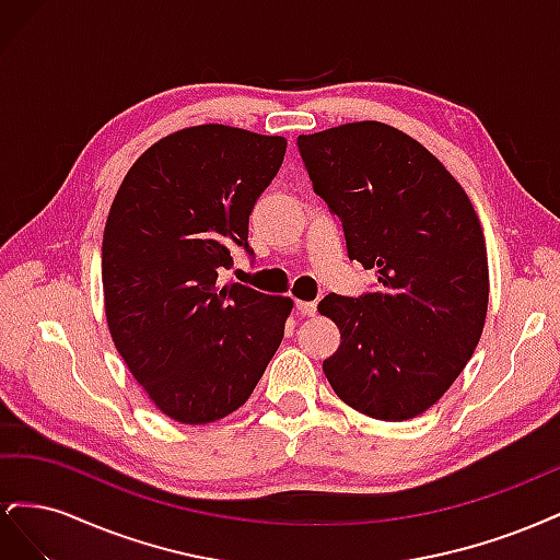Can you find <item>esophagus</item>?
<instances>
[{
  "label": "esophagus",
  "instance_id": "obj_1",
  "mask_svg": "<svg viewBox=\"0 0 560 560\" xmlns=\"http://www.w3.org/2000/svg\"><path fill=\"white\" fill-rule=\"evenodd\" d=\"M296 311L301 313V315H315L317 313V303L315 301H296Z\"/></svg>",
  "mask_w": 560,
  "mask_h": 560
}]
</instances>
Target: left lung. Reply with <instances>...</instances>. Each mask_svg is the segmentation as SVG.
Segmentation results:
<instances>
[{
  "mask_svg": "<svg viewBox=\"0 0 560 560\" xmlns=\"http://www.w3.org/2000/svg\"><path fill=\"white\" fill-rule=\"evenodd\" d=\"M315 194L343 222L348 257L378 290L329 294L317 311L341 346L322 362L334 393L376 420H409L444 397L477 348L488 254L465 189L409 135L354 121L299 135Z\"/></svg>",
  "mask_w": 560,
  "mask_h": 560,
  "instance_id": "obj_1",
  "label": "left lung"
}]
</instances>
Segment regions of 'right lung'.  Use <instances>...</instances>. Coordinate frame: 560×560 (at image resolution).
Instances as JSON below:
<instances>
[{
  "mask_svg": "<svg viewBox=\"0 0 560 560\" xmlns=\"http://www.w3.org/2000/svg\"><path fill=\"white\" fill-rule=\"evenodd\" d=\"M284 149L280 135L191 126L151 144L114 196L103 238L112 341L184 425L241 409L284 336L292 299L219 284L233 245L252 254L249 214Z\"/></svg>",
  "mask_w": 560,
  "mask_h": 560,
  "instance_id": "add662e5",
  "label": "right lung"
}]
</instances>
